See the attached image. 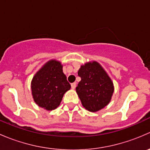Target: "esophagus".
<instances>
[{"label": "esophagus", "mask_w": 150, "mask_h": 150, "mask_svg": "<svg viewBox=\"0 0 150 150\" xmlns=\"http://www.w3.org/2000/svg\"><path fill=\"white\" fill-rule=\"evenodd\" d=\"M71 87H72V89H75V87H76V83H73L71 84Z\"/></svg>", "instance_id": "1"}]
</instances>
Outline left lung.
<instances>
[{"label":"left lung","mask_w":150,"mask_h":150,"mask_svg":"<svg viewBox=\"0 0 150 150\" xmlns=\"http://www.w3.org/2000/svg\"><path fill=\"white\" fill-rule=\"evenodd\" d=\"M78 74L81 81L76 87V92L86 110L97 112L110 103L114 86L99 63L95 61L86 63L81 65Z\"/></svg>","instance_id":"1"}]
</instances>
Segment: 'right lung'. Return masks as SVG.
Segmentation results:
<instances>
[{
	"instance_id": "obj_1",
	"label": "right lung",
	"mask_w": 150,
	"mask_h": 150,
	"mask_svg": "<svg viewBox=\"0 0 150 150\" xmlns=\"http://www.w3.org/2000/svg\"><path fill=\"white\" fill-rule=\"evenodd\" d=\"M70 84L62 70L61 62L52 59L46 62L33 77L32 95L35 102L46 110L57 108Z\"/></svg>"
}]
</instances>
